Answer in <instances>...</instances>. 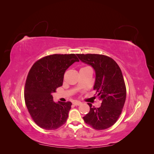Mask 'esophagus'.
Listing matches in <instances>:
<instances>
[{"instance_id":"1","label":"esophagus","mask_w":154,"mask_h":154,"mask_svg":"<svg viewBox=\"0 0 154 154\" xmlns=\"http://www.w3.org/2000/svg\"><path fill=\"white\" fill-rule=\"evenodd\" d=\"M82 102L79 101H75L73 102V104L74 105H82Z\"/></svg>"}]
</instances>
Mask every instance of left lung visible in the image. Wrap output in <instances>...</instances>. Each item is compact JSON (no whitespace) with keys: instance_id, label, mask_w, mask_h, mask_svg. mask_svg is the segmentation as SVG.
I'll use <instances>...</instances> for the list:
<instances>
[{"instance_id":"obj_1","label":"left lung","mask_w":154,"mask_h":154,"mask_svg":"<svg viewBox=\"0 0 154 154\" xmlns=\"http://www.w3.org/2000/svg\"><path fill=\"white\" fill-rule=\"evenodd\" d=\"M82 62L90 65L96 72L94 90L101 101L99 108L88 103L89 112L83 117L84 122L96 130H105L117 122L124 106L127 89L120 67L107 56L77 54Z\"/></svg>"}]
</instances>
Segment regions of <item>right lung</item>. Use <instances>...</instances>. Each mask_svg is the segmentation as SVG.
I'll list each match as a JSON object with an SVG mask.
<instances>
[{
	"instance_id": "add662e5",
	"label": "right lung",
	"mask_w": 154,
	"mask_h": 154,
	"mask_svg": "<svg viewBox=\"0 0 154 154\" xmlns=\"http://www.w3.org/2000/svg\"><path fill=\"white\" fill-rule=\"evenodd\" d=\"M79 60L74 54H55L36 61L27 74L24 100L36 124L45 130H56L66 123L71 102L55 103L52 93L63 84L66 70Z\"/></svg>"
}]
</instances>
